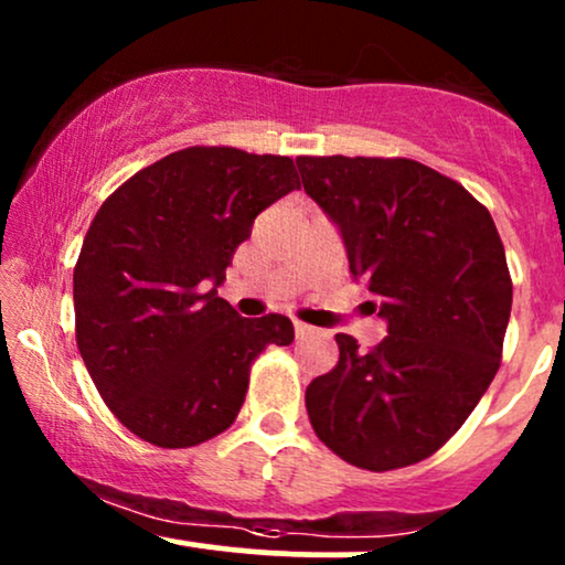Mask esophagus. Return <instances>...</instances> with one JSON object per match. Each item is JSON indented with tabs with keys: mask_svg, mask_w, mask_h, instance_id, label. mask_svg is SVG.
I'll return each instance as SVG.
<instances>
[{
	"mask_svg": "<svg viewBox=\"0 0 565 565\" xmlns=\"http://www.w3.org/2000/svg\"><path fill=\"white\" fill-rule=\"evenodd\" d=\"M316 332H319V329H316V327H308V323L295 321V334L300 337V340H302V337H310V334H316Z\"/></svg>",
	"mask_w": 565,
	"mask_h": 565,
	"instance_id": "34e87169",
	"label": "esophagus"
}]
</instances>
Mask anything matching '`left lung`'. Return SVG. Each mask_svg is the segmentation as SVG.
Here are the masks:
<instances>
[{
	"label": "left lung",
	"instance_id": "1",
	"mask_svg": "<svg viewBox=\"0 0 565 565\" xmlns=\"http://www.w3.org/2000/svg\"><path fill=\"white\" fill-rule=\"evenodd\" d=\"M297 167L387 321L372 350L334 337L340 361L305 391L310 425L355 468L423 462L462 427L502 361L512 281L494 220L414 159L297 157Z\"/></svg>",
	"mask_w": 565,
	"mask_h": 565
}]
</instances>
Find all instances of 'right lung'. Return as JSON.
I'll return each instance as SVG.
<instances>
[{"label":"right lung","instance_id":"right-lung-1","mask_svg":"<svg viewBox=\"0 0 565 565\" xmlns=\"http://www.w3.org/2000/svg\"><path fill=\"white\" fill-rule=\"evenodd\" d=\"M295 188L289 157L193 146L103 201L74 268L76 345L129 433L161 449L220 436L257 355L295 340L287 316L242 319L217 297L255 217Z\"/></svg>","mask_w":565,"mask_h":565}]
</instances>
